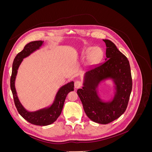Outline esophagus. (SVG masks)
Masks as SVG:
<instances>
[{"label": "esophagus", "mask_w": 152, "mask_h": 152, "mask_svg": "<svg viewBox=\"0 0 152 152\" xmlns=\"http://www.w3.org/2000/svg\"><path fill=\"white\" fill-rule=\"evenodd\" d=\"M74 86H75V89H79L80 87L82 86V83L79 80H77L75 82V84H74Z\"/></svg>", "instance_id": "1"}]
</instances>
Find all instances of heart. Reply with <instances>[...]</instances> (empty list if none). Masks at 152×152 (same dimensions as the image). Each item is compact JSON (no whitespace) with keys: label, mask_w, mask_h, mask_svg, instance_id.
Masks as SVG:
<instances>
[{"label":"heart","mask_w":152,"mask_h":152,"mask_svg":"<svg viewBox=\"0 0 152 152\" xmlns=\"http://www.w3.org/2000/svg\"><path fill=\"white\" fill-rule=\"evenodd\" d=\"M89 55L87 58V64L89 65H93L101 57V53L99 52V49L97 48H88L82 50V56L84 58H86Z\"/></svg>","instance_id":"obj_1"}]
</instances>
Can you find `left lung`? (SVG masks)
<instances>
[{"label": "left lung", "instance_id": "obj_1", "mask_svg": "<svg viewBox=\"0 0 152 152\" xmlns=\"http://www.w3.org/2000/svg\"><path fill=\"white\" fill-rule=\"evenodd\" d=\"M106 49L104 63L91 67L84 74L83 87L77 94L87 116L92 121L107 124L120 117L126 111L132 91L129 62L111 40L103 39ZM112 81L114 94L108 101L100 98L101 83Z\"/></svg>", "mask_w": 152, "mask_h": 152}]
</instances>
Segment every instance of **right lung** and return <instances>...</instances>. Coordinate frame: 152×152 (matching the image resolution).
<instances>
[{"instance_id": "right-lung-1", "label": "right lung", "mask_w": 152, "mask_h": 152, "mask_svg": "<svg viewBox=\"0 0 152 152\" xmlns=\"http://www.w3.org/2000/svg\"><path fill=\"white\" fill-rule=\"evenodd\" d=\"M44 44V41H34L27 44L23 50L18 53L12 63V75L11 77V89L13 95L14 102L18 113L28 122L37 126H45L53 124L60 115L63 108L64 103L67 94L74 88V82L71 81L59 88L55 95L53 103L48 107L39 109L36 111L27 110L18 98L15 87V81L18 70L23 59L29 56L31 54L39 50Z\"/></svg>"}]
</instances>
